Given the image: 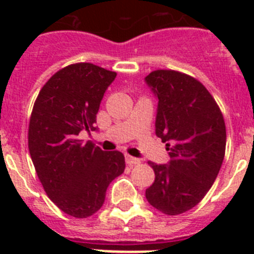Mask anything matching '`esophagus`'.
<instances>
[{
  "label": "esophagus",
  "instance_id": "34e87169",
  "mask_svg": "<svg viewBox=\"0 0 254 254\" xmlns=\"http://www.w3.org/2000/svg\"><path fill=\"white\" fill-rule=\"evenodd\" d=\"M126 161H127V164H128L129 167H133V165H138V164L141 163L140 159L133 158V156H129V155H127V156H126Z\"/></svg>",
  "mask_w": 254,
  "mask_h": 254
}]
</instances>
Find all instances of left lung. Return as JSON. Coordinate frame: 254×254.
Listing matches in <instances>:
<instances>
[{"mask_svg":"<svg viewBox=\"0 0 254 254\" xmlns=\"http://www.w3.org/2000/svg\"><path fill=\"white\" fill-rule=\"evenodd\" d=\"M158 98L155 133L167 142L169 163L150 167L155 181L146 190L150 205L165 215H179L197 205L214 185L225 155L224 117L198 80L173 69L145 77Z\"/></svg>","mask_w":254,"mask_h":254,"instance_id":"obj_1","label":"left lung"}]
</instances>
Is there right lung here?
I'll use <instances>...</instances> for the list:
<instances>
[{
    "instance_id": "right-lung-1",
    "label": "right lung",
    "mask_w": 254,
    "mask_h": 254,
    "mask_svg": "<svg viewBox=\"0 0 254 254\" xmlns=\"http://www.w3.org/2000/svg\"><path fill=\"white\" fill-rule=\"evenodd\" d=\"M116 76L93 64H69L46 82L31 112L28 142L38 178L58 208L78 219L102 207L108 186L125 172L122 152L78 138L96 129V113Z\"/></svg>"
}]
</instances>
